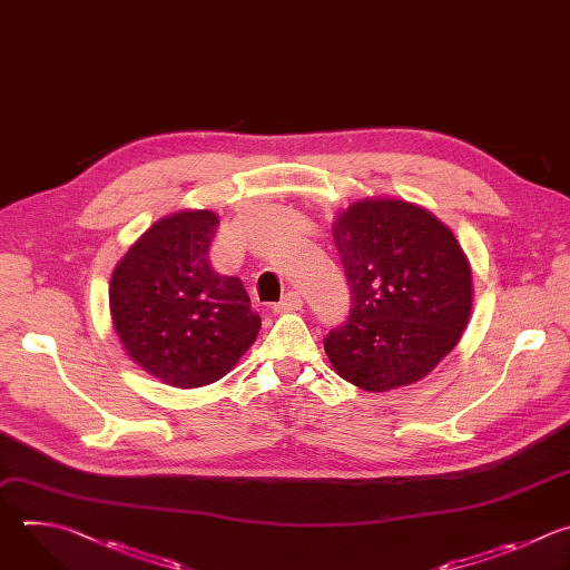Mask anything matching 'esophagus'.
<instances>
[{
	"label": "esophagus",
	"instance_id": "1",
	"mask_svg": "<svg viewBox=\"0 0 570 570\" xmlns=\"http://www.w3.org/2000/svg\"><path fill=\"white\" fill-rule=\"evenodd\" d=\"M301 307H303V298H301L298 292H287V294L274 305L276 312H296V309H301Z\"/></svg>",
	"mask_w": 570,
	"mask_h": 570
}]
</instances>
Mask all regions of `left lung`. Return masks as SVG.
Wrapping results in <instances>:
<instances>
[{"label": "left lung", "mask_w": 570, "mask_h": 570, "mask_svg": "<svg viewBox=\"0 0 570 570\" xmlns=\"http://www.w3.org/2000/svg\"><path fill=\"white\" fill-rule=\"evenodd\" d=\"M353 307L325 336L338 377L384 393L426 377L468 327L472 267L444 222L395 197L353 202L332 222Z\"/></svg>", "instance_id": "8db88e82"}]
</instances>
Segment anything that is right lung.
Returning <instances> with one entry per match:
<instances>
[{"mask_svg": "<svg viewBox=\"0 0 570 570\" xmlns=\"http://www.w3.org/2000/svg\"><path fill=\"white\" fill-rule=\"evenodd\" d=\"M217 224L208 208L157 219L109 281V314L126 355L175 389L222 380L261 330L240 278L208 263Z\"/></svg>", "mask_w": 570, "mask_h": 570, "instance_id": "obj_1", "label": "right lung"}]
</instances>
